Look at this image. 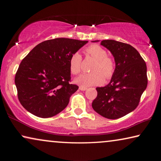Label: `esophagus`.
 I'll list each match as a JSON object with an SVG mask.
<instances>
[{
  "label": "esophagus",
  "instance_id": "34e87169",
  "mask_svg": "<svg viewBox=\"0 0 161 161\" xmlns=\"http://www.w3.org/2000/svg\"><path fill=\"white\" fill-rule=\"evenodd\" d=\"M79 89H80L81 91H85V90H86V89H87L86 87H85V86H80V88H79Z\"/></svg>",
  "mask_w": 161,
  "mask_h": 161
}]
</instances>
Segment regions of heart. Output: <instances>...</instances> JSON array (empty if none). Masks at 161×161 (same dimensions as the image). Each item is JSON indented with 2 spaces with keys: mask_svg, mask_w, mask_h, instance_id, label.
<instances>
[{
  "mask_svg": "<svg viewBox=\"0 0 161 161\" xmlns=\"http://www.w3.org/2000/svg\"><path fill=\"white\" fill-rule=\"evenodd\" d=\"M86 53L97 60L92 68L93 72L83 73L76 78L75 82L84 86L99 85L105 78L110 80L115 71V62L107 56L104 49L98 45H92L86 49ZM69 68L72 74L77 75L81 69V56L80 53L72 54L69 59Z\"/></svg>",
  "mask_w": 161,
  "mask_h": 161,
  "instance_id": "heart-1",
  "label": "heart"
}]
</instances>
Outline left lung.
I'll use <instances>...</instances> for the list:
<instances>
[{
	"mask_svg": "<svg viewBox=\"0 0 161 161\" xmlns=\"http://www.w3.org/2000/svg\"><path fill=\"white\" fill-rule=\"evenodd\" d=\"M101 45L112 54L116 67L110 82L96 89L97 97L92 106L101 116L116 119L138 107L148 84L146 64L139 53L129 44L105 40Z\"/></svg>",
	"mask_w": 161,
	"mask_h": 161,
	"instance_id": "8db88e82",
	"label": "left lung"
}]
</instances>
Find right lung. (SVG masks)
Masks as SVG:
<instances>
[{
    "label": "right lung",
    "mask_w": 161,
    "mask_h": 161,
    "mask_svg": "<svg viewBox=\"0 0 161 161\" xmlns=\"http://www.w3.org/2000/svg\"><path fill=\"white\" fill-rule=\"evenodd\" d=\"M88 41L55 38L32 49L20 62L15 83L22 106L40 118L53 117L68 105L79 86L71 84L69 59Z\"/></svg>",
    "instance_id": "1"
}]
</instances>
